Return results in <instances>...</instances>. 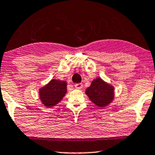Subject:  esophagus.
<instances>
[{"label":"esophagus","mask_w":155,"mask_h":155,"mask_svg":"<svg viewBox=\"0 0 155 155\" xmlns=\"http://www.w3.org/2000/svg\"><path fill=\"white\" fill-rule=\"evenodd\" d=\"M75 87H76V89H82V87H83V84H81V83L76 84H75Z\"/></svg>","instance_id":"obj_1"}]
</instances>
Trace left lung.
I'll return each instance as SVG.
<instances>
[{
	"instance_id": "left-lung-1",
	"label": "left lung",
	"mask_w": 155,
	"mask_h": 155,
	"mask_svg": "<svg viewBox=\"0 0 155 155\" xmlns=\"http://www.w3.org/2000/svg\"><path fill=\"white\" fill-rule=\"evenodd\" d=\"M86 94L93 103L98 107H105L114 98V89L100 78L93 80L90 87L86 89Z\"/></svg>"
}]
</instances>
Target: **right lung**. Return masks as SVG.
I'll use <instances>...</instances> for the list:
<instances>
[{"label":"right lung","instance_id":"1","mask_svg":"<svg viewBox=\"0 0 155 155\" xmlns=\"http://www.w3.org/2000/svg\"><path fill=\"white\" fill-rule=\"evenodd\" d=\"M67 84L64 81L52 79L49 84L40 89V97L42 104L48 107L57 105L66 93Z\"/></svg>","mask_w":155,"mask_h":155}]
</instances>
